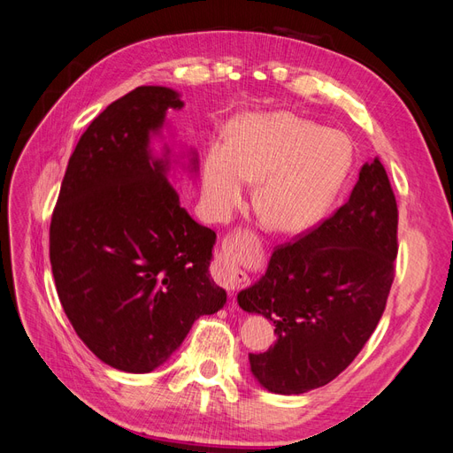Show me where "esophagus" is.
<instances>
[{"instance_id": "esophagus-1", "label": "esophagus", "mask_w": 453, "mask_h": 453, "mask_svg": "<svg viewBox=\"0 0 453 453\" xmlns=\"http://www.w3.org/2000/svg\"><path fill=\"white\" fill-rule=\"evenodd\" d=\"M243 253H245V232L236 230L234 234H230L223 240V251L217 257L215 278L230 293L240 291L248 285V276H245V272H242L236 266L238 258Z\"/></svg>"}]
</instances>
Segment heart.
I'll use <instances>...</instances> for the list:
<instances>
[{
	"label": "heart",
	"instance_id": "obj_1",
	"mask_svg": "<svg viewBox=\"0 0 453 453\" xmlns=\"http://www.w3.org/2000/svg\"><path fill=\"white\" fill-rule=\"evenodd\" d=\"M348 166L349 147L338 132L293 113L251 115L240 122L234 140L210 145L203 196L215 217H226L260 179L257 208L272 228L295 234L325 213Z\"/></svg>",
	"mask_w": 453,
	"mask_h": 453
}]
</instances>
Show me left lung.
<instances>
[{"instance_id":"8db88e82","label":"left lung","mask_w":453,"mask_h":453,"mask_svg":"<svg viewBox=\"0 0 453 453\" xmlns=\"http://www.w3.org/2000/svg\"><path fill=\"white\" fill-rule=\"evenodd\" d=\"M399 210L383 164L365 162L348 202L306 236L278 245L266 273L238 293L278 340L250 353L265 389L300 395L326 386L357 357L381 318L395 278Z\"/></svg>"}]
</instances>
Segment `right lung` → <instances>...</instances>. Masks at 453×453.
<instances>
[{"label":"right lung","instance_id":"1","mask_svg":"<svg viewBox=\"0 0 453 453\" xmlns=\"http://www.w3.org/2000/svg\"><path fill=\"white\" fill-rule=\"evenodd\" d=\"M180 94L138 87L96 117L67 162L50 221V266L77 336L105 365L145 374L200 315L226 303L210 273L215 232L168 181L170 149L149 147ZM190 172L198 160L190 157Z\"/></svg>","mask_w":453,"mask_h":453}]
</instances>
